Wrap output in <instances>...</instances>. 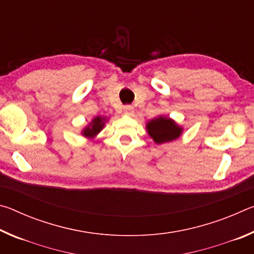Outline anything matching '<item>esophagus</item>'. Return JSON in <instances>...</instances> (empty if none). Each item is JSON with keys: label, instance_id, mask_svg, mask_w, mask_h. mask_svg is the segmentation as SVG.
I'll return each mask as SVG.
<instances>
[{"label": "esophagus", "instance_id": "obj_1", "mask_svg": "<svg viewBox=\"0 0 254 254\" xmlns=\"http://www.w3.org/2000/svg\"><path fill=\"white\" fill-rule=\"evenodd\" d=\"M133 112H134V107L131 106V105H127L123 107V113L127 114V115H132Z\"/></svg>", "mask_w": 254, "mask_h": 254}]
</instances>
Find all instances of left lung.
Masks as SVG:
<instances>
[{"label":"left lung","instance_id":"left-lung-1","mask_svg":"<svg viewBox=\"0 0 254 254\" xmlns=\"http://www.w3.org/2000/svg\"><path fill=\"white\" fill-rule=\"evenodd\" d=\"M145 128L149 136L154 143L162 144L177 140L183 134L184 127L167 115H159L145 123Z\"/></svg>","mask_w":254,"mask_h":254}]
</instances>
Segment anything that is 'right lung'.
Instances as JSON below:
<instances>
[{
  "label": "right lung",
  "instance_id": "right-lung-1",
  "mask_svg": "<svg viewBox=\"0 0 254 254\" xmlns=\"http://www.w3.org/2000/svg\"><path fill=\"white\" fill-rule=\"evenodd\" d=\"M109 121V118L106 117H101V115H97V117L93 118L92 121L89 122L87 126H86L83 130H81L80 134L83 135L86 139H94L96 135L100 133L103 127H105V123Z\"/></svg>",
  "mask_w": 254,
  "mask_h": 254
}]
</instances>
